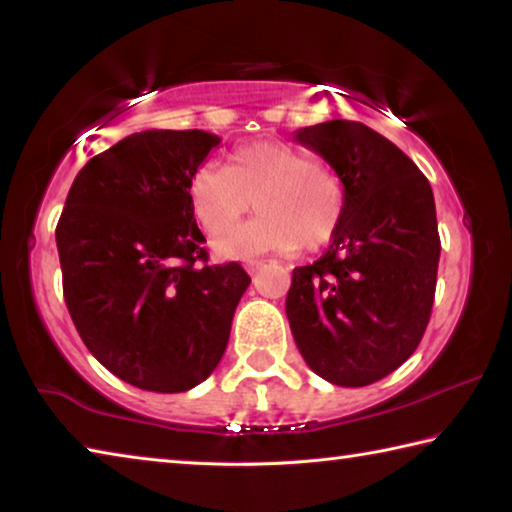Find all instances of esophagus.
<instances>
[{
	"label": "esophagus",
	"mask_w": 512,
	"mask_h": 512,
	"mask_svg": "<svg viewBox=\"0 0 512 512\" xmlns=\"http://www.w3.org/2000/svg\"><path fill=\"white\" fill-rule=\"evenodd\" d=\"M264 266H266V264L262 262V259H248V262H246V268H248V273H250V275L259 273V271H262Z\"/></svg>",
	"instance_id": "1"
}]
</instances>
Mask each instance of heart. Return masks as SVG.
I'll use <instances>...</instances> for the list:
<instances>
[{
	"label": "heart",
	"mask_w": 512,
	"mask_h": 512,
	"mask_svg": "<svg viewBox=\"0 0 512 512\" xmlns=\"http://www.w3.org/2000/svg\"><path fill=\"white\" fill-rule=\"evenodd\" d=\"M192 212L205 230L220 232L253 200L260 216L214 239L230 257L291 253L325 246L343 219L341 180L309 153L284 142H253L230 153L228 167L205 162L187 185Z\"/></svg>",
	"instance_id": "obj_1"
}]
</instances>
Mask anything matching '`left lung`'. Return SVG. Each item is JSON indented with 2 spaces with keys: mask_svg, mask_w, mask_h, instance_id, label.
Wrapping results in <instances>:
<instances>
[{
  "mask_svg": "<svg viewBox=\"0 0 512 512\" xmlns=\"http://www.w3.org/2000/svg\"><path fill=\"white\" fill-rule=\"evenodd\" d=\"M293 140L336 171L345 207L325 255L293 268L291 334L329 384H375L411 357L429 325L440 259L431 185L361 121L332 119Z\"/></svg>",
  "mask_w": 512,
  "mask_h": 512,
  "instance_id": "left-lung-1",
  "label": "left lung"
}]
</instances>
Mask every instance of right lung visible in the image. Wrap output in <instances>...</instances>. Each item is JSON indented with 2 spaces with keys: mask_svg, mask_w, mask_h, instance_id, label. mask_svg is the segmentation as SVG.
<instances>
[{
  "mask_svg": "<svg viewBox=\"0 0 512 512\" xmlns=\"http://www.w3.org/2000/svg\"><path fill=\"white\" fill-rule=\"evenodd\" d=\"M219 137L142 131L85 164L56 225L63 296L103 368L142 391L212 375L250 277L207 264L187 185Z\"/></svg>",
  "mask_w": 512,
  "mask_h": 512,
  "instance_id": "right-lung-1",
  "label": "right lung"
}]
</instances>
